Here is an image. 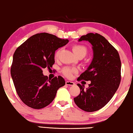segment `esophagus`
Segmentation results:
<instances>
[{
	"label": "esophagus",
	"mask_w": 133,
	"mask_h": 133,
	"mask_svg": "<svg viewBox=\"0 0 133 133\" xmlns=\"http://www.w3.org/2000/svg\"><path fill=\"white\" fill-rule=\"evenodd\" d=\"M65 83H66V85H70V86H73V85H75V83H74L73 82L68 81H66V82H65Z\"/></svg>",
	"instance_id": "esophagus-1"
}]
</instances>
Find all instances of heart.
Returning <instances> with one entry per match:
<instances>
[{"label": "heart", "mask_w": 133, "mask_h": 133, "mask_svg": "<svg viewBox=\"0 0 133 133\" xmlns=\"http://www.w3.org/2000/svg\"><path fill=\"white\" fill-rule=\"evenodd\" d=\"M72 51H73L74 53L76 54V56H85L87 53V49L85 46H83L81 45H74L72 46ZM60 51L61 49H59L56 51L55 53V57H57L59 56ZM77 71L76 69L75 68H71L70 67H65L63 69V73L65 74L66 77H71L72 74L74 72H76Z\"/></svg>", "instance_id": "b5f03b06"}]
</instances>
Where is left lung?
<instances>
[{
	"mask_svg": "<svg viewBox=\"0 0 133 133\" xmlns=\"http://www.w3.org/2000/svg\"><path fill=\"white\" fill-rule=\"evenodd\" d=\"M82 41L92 45L93 56L90 65L77 81H90L91 83L86 89L83 85L77 83L81 93L74 101L82 110L93 112L107 105L119 88L121 62L117 51L102 36L88 33L78 40Z\"/></svg>",
	"mask_w": 133,
	"mask_h": 133,
	"instance_id": "8db88e82",
	"label": "left lung"
}]
</instances>
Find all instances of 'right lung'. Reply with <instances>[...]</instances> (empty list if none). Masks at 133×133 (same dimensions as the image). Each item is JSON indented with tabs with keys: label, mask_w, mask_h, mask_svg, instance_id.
<instances>
[{
	"label": "right lung",
	"mask_w": 133,
	"mask_h": 133,
	"mask_svg": "<svg viewBox=\"0 0 133 133\" xmlns=\"http://www.w3.org/2000/svg\"><path fill=\"white\" fill-rule=\"evenodd\" d=\"M46 32L36 34L14 52L11 75L18 96L27 106L41 109L50 104L58 89L64 86L61 76L48 80L42 69L52 66L56 50L68 43Z\"/></svg>",
	"instance_id": "1"
}]
</instances>
